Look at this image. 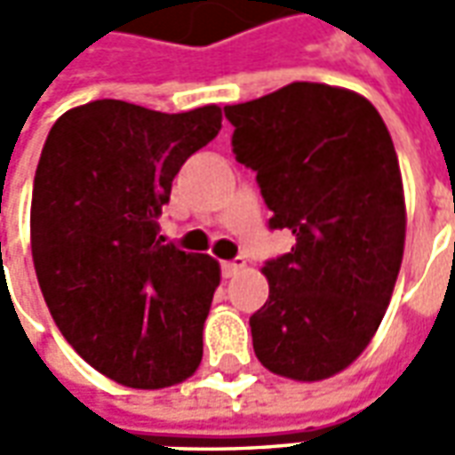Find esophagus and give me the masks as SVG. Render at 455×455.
<instances>
[{
    "mask_svg": "<svg viewBox=\"0 0 455 455\" xmlns=\"http://www.w3.org/2000/svg\"><path fill=\"white\" fill-rule=\"evenodd\" d=\"M243 267H246V260L243 258H234V260H224L221 263V273H224V277H236Z\"/></svg>",
    "mask_w": 455,
    "mask_h": 455,
    "instance_id": "34e87169",
    "label": "esophagus"
}]
</instances>
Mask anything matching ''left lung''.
I'll list each match as a JSON object with an SVG mask.
<instances>
[{
    "mask_svg": "<svg viewBox=\"0 0 455 455\" xmlns=\"http://www.w3.org/2000/svg\"><path fill=\"white\" fill-rule=\"evenodd\" d=\"M224 114L270 228L295 236L263 266L270 295L251 316L253 351L275 375L326 380L365 351L400 273L407 212L390 131L365 97L319 83Z\"/></svg>",
    "mask_w": 455,
    "mask_h": 455,
    "instance_id": "1",
    "label": "left lung"
}]
</instances>
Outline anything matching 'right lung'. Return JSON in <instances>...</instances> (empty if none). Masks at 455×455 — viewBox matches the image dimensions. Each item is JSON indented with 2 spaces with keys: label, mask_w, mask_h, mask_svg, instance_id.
<instances>
[{
  "label": "right lung",
  "mask_w": 455,
  "mask_h": 455,
  "mask_svg": "<svg viewBox=\"0 0 455 455\" xmlns=\"http://www.w3.org/2000/svg\"><path fill=\"white\" fill-rule=\"evenodd\" d=\"M219 129L217 104L163 114L97 100L45 139L31 197L36 277L65 341L126 387H170L202 363L221 270L163 243L158 217L182 163Z\"/></svg>",
  "instance_id": "add662e5"
}]
</instances>
